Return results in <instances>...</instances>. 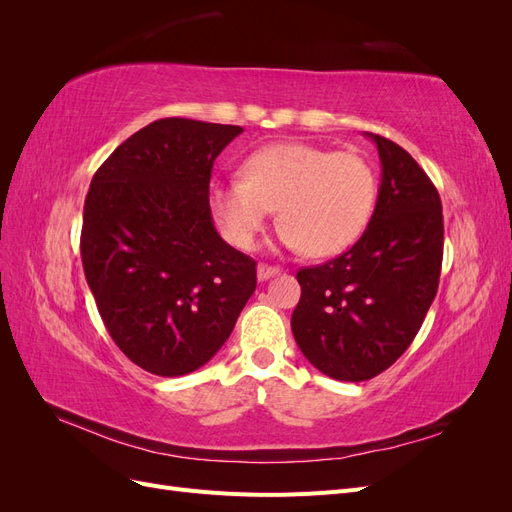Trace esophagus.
Instances as JSON below:
<instances>
[{
    "instance_id": "obj_1",
    "label": "esophagus",
    "mask_w": 512,
    "mask_h": 512,
    "mask_svg": "<svg viewBox=\"0 0 512 512\" xmlns=\"http://www.w3.org/2000/svg\"><path fill=\"white\" fill-rule=\"evenodd\" d=\"M282 269L280 267H273V265H267V262H260L258 265V280L265 282V280H271V277L280 275Z\"/></svg>"
}]
</instances>
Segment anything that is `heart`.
<instances>
[{
    "label": "heart",
    "mask_w": 512,
    "mask_h": 512,
    "mask_svg": "<svg viewBox=\"0 0 512 512\" xmlns=\"http://www.w3.org/2000/svg\"><path fill=\"white\" fill-rule=\"evenodd\" d=\"M376 203L378 175L363 156L307 143L260 147L243 162V177L211 188L215 220L241 250H252L277 207L282 245L342 254L363 237Z\"/></svg>",
    "instance_id": "obj_1"
}]
</instances>
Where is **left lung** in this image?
Listing matches in <instances>:
<instances>
[{
  "label": "left lung",
  "mask_w": 512,
  "mask_h": 512,
  "mask_svg": "<svg viewBox=\"0 0 512 512\" xmlns=\"http://www.w3.org/2000/svg\"><path fill=\"white\" fill-rule=\"evenodd\" d=\"M378 203L348 252L297 273L301 299L290 327L322 374L369 380L408 350L436 299L444 252L436 185L406 149L378 134Z\"/></svg>",
  "instance_id": "left-lung-1"
}]
</instances>
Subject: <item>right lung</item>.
I'll list each match as a JSON object with an SVG mask.
<instances>
[{"label":"right lung","instance_id":"right-lung-1","mask_svg":"<svg viewBox=\"0 0 512 512\" xmlns=\"http://www.w3.org/2000/svg\"><path fill=\"white\" fill-rule=\"evenodd\" d=\"M243 128L166 117L123 141L91 179L81 258L108 335L173 378L203 367L256 290V260L213 226L215 158Z\"/></svg>","mask_w":512,"mask_h":512}]
</instances>
